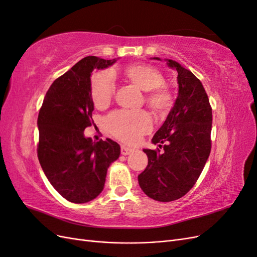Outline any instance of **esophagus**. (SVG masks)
<instances>
[{"label": "esophagus", "instance_id": "esophagus-1", "mask_svg": "<svg viewBox=\"0 0 257 257\" xmlns=\"http://www.w3.org/2000/svg\"><path fill=\"white\" fill-rule=\"evenodd\" d=\"M133 151H134V149H132V148H128L126 146H121V153L123 155H128Z\"/></svg>", "mask_w": 257, "mask_h": 257}]
</instances>
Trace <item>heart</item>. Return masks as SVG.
Wrapping results in <instances>:
<instances>
[{
  "mask_svg": "<svg viewBox=\"0 0 257 257\" xmlns=\"http://www.w3.org/2000/svg\"><path fill=\"white\" fill-rule=\"evenodd\" d=\"M127 78L137 88L148 92L146 103L157 113H165L173 106L174 97L169 89L163 87L164 77L157 68L135 64L126 68ZM115 90V78L111 71H103L92 78L91 93L95 106L104 107L110 102ZM151 119L146 111H115L108 115L106 126L116 138L135 143L151 128Z\"/></svg>",
  "mask_w": 257,
  "mask_h": 257,
  "instance_id": "1",
  "label": "heart"
}]
</instances>
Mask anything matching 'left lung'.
<instances>
[{
    "instance_id": "obj_1",
    "label": "left lung",
    "mask_w": 257,
    "mask_h": 257,
    "mask_svg": "<svg viewBox=\"0 0 257 257\" xmlns=\"http://www.w3.org/2000/svg\"><path fill=\"white\" fill-rule=\"evenodd\" d=\"M165 61L178 73V96L152 138L163 151L144 149L148 166L138 176V183L147 196L167 203L184 196L203 172L211 150L212 109L195 75L174 60Z\"/></svg>"
}]
</instances>
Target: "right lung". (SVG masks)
Masks as SVG:
<instances>
[{
	"mask_svg": "<svg viewBox=\"0 0 257 257\" xmlns=\"http://www.w3.org/2000/svg\"><path fill=\"white\" fill-rule=\"evenodd\" d=\"M115 61L94 56L80 60L53 81L38 113V161L54 190L71 203L96 198L104 189L108 167L120 157L115 142L106 138L95 143L83 133L94 123L91 74Z\"/></svg>",
	"mask_w": 257,
	"mask_h": 257,
	"instance_id": "1",
	"label": "right lung"
}]
</instances>
